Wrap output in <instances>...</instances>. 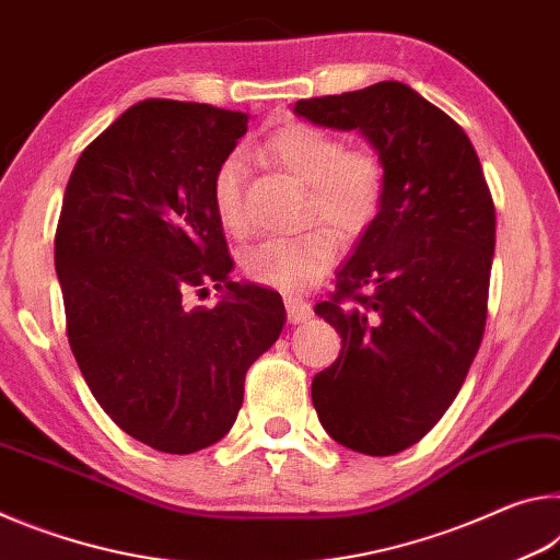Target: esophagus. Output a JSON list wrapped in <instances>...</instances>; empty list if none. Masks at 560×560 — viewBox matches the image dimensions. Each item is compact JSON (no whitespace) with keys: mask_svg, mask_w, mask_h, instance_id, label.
I'll return each mask as SVG.
<instances>
[{"mask_svg":"<svg viewBox=\"0 0 560 560\" xmlns=\"http://www.w3.org/2000/svg\"><path fill=\"white\" fill-rule=\"evenodd\" d=\"M283 303H287L289 324H303V320H308L311 316H314V308H311V303L306 299L289 296Z\"/></svg>","mask_w":560,"mask_h":560,"instance_id":"34e87169","label":"esophagus"}]
</instances>
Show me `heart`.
Masks as SVG:
<instances>
[{
  "label": "heart",
  "mask_w": 560,
  "mask_h": 560,
  "mask_svg": "<svg viewBox=\"0 0 560 560\" xmlns=\"http://www.w3.org/2000/svg\"><path fill=\"white\" fill-rule=\"evenodd\" d=\"M259 153L283 173L308 185V220H324L343 236L358 240L375 224L385 202V165L371 148L346 150L334 132L289 122L267 138ZM246 160L226 155L212 175L217 220L230 234L246 232L244 214ZM328 226H314L296 236H271L244 254V273L264 287L296 291L330 269L338 236Z\"/></svg>",
  "instance_id": "1"
}]
</instances>
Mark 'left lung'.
Returning a JSON list of instances; mask_svg holds the SVG:
<instances>
[{
    "instance_id": "8db88e82",
    "label": "left lung",
    "mask_w": 560,
    "mask_h": 560,
    "mask_svg": "<svg viewBox=\"0 0 560 560\" xmlns=\"http://www.w3.org/2000/svg\"><path fill=\"white\" fill-rule=\"evenodd\" d=\"M293 113L358 130L385 165L383 210L338 271L336 293L316 303L343 348L311 397L338 444L390 457L440 422L477 355L494 200L467 132L400 81L299 101Z\"/></svg>"
}]
</instances>
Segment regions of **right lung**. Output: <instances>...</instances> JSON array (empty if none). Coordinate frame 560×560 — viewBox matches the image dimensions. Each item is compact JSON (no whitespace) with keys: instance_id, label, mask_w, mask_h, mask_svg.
I'll use <instances>...</instances> for the list:
<instances>
[{"instance_id":"right-lung-1","label":"right lung","mask_w":560,"mask_h":560,"mask_svg":"<svg viewBox=\"0 0 560 560\" xmlns=\"http://www.w3.org/2000/svg\"><path fill=\"white\" fill-rule=\"evenodd\" d=\"M249 113L150 98L83 150L54 240L66 336L130 438L192 454L232 430L249 365L287 320L279 293L230 279L212 175ZM224 288L214 310L188 293Z\"/></svg>"}]
</instances>
